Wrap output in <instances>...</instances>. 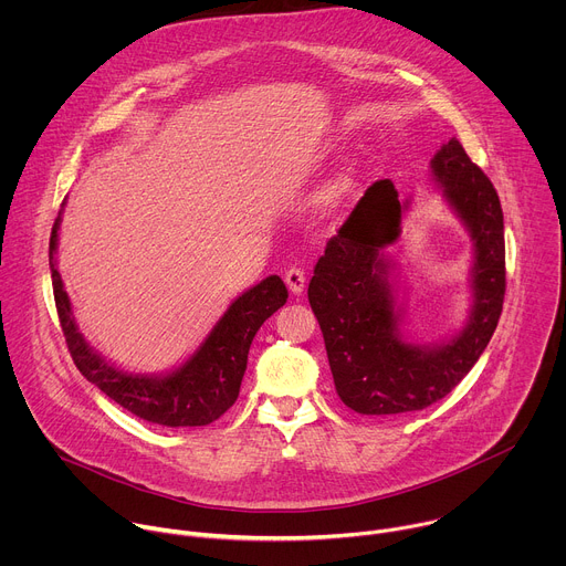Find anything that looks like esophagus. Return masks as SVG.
<instances>
[{"mask_svg":"<svg viewBox=\"0 0 566 566\" xmlns=\"http://www.w3.org/2000/svg\"><path fill=\"white\" fill-rule=\"evenodd\" d=\"M284 282H286V286H289V291H291L293 295H302V291H304V286H306V275H304L302 269L291 266V269L284 273Z\"/></svg>","mask_w":566,"mask_h":566,"instance_id":"obj_1","label":"esophagus"}]
</instances>
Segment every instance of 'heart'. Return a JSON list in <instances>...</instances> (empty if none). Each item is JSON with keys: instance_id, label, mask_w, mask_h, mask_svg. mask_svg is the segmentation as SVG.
<instances>
[{"instance_id": "obj_1", "label": "heart", "mask_w": 566, "mask_h": 566, "mask_svg": "<svg viewBox=\"0 0 566 566\" xmlns=\"http://www.w3.org/2000/svg\"><path fill=\"white\" fill-rule=\"evenodd\" d=\"M349 195H352V179L349 177H338L325 190L319 192L317 208L322 212H334V210H338L347 201Z\"/></svg>"}]
</instances>
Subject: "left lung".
<instances>
[{
	"instance_id": "obj_1",
	"label": "left lung",
	"mask_w": 566,
	"mask_h": 566,
	"mask_svg": "<svg viewBox=\"0 0 566 566\" xmlns=\"http://www.w3.org/2000/svg\"><path fill=\"white\" fill-rule=\"evenodd\" d=\"M437 186L472 237V308L465 327L441 345H412L400 334V311L382 249L400 234L389 179L371 184L313 269L308 304L325 336L336 391L369 417L426 410L450 394L489 347L506 293L504 214L491 179L457 138L432 158Z\"/></svg>"
}]
</instances>
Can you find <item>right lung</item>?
Masks as SVG:
<instances>
[{
	"label": "right lung",
	"instance_id": "obj_1",
	"mask_svg": "<svg viewBox=\"0 0 566 566\" xmlns=\"http://www.w3.org/2000/svg\"><path fill=\"white\" fill-rule=\"evenodd\" d=\"M57 228L60 217L51 230L49 266L60 327L80 374L116 400L120 408L156 426H210L230 410L239 396V385L247 371L249 349L255 334L264 325V319L284 306L289 297L284 282L277 275H271L247 293H241L221 315L195 356L179 369L166 376L129 374L105 363V358H101L77 332L71 302L53 258L57 249Z\"/></svg>",
	"mask_w": 566,
	"mask_h": 566
}]
</instances>
